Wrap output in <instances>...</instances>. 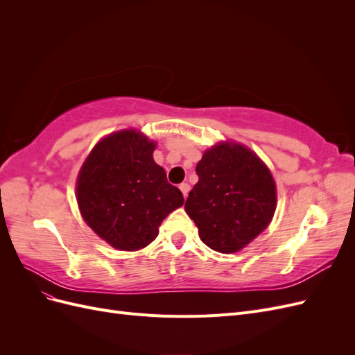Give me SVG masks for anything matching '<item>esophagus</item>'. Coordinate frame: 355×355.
<instances>
[{"instance_id": "34e87169", "label": "esophagus", "mask_w": 355, "mask_h": 355, "mask_svg": "<svg viewBox=\"0 0 355 355\" xmlns=\"http://www.w3.org/2000/svg\"><path fill=\"white\" fill-rule=\"evenodd\" d=\"M179 189L182 191V194H184V197L187 198L188 197V192H189V185L188 184H180Z\"/></svg>"}]
</instances>
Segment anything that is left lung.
<instances>
[{
  "instance_id": "obj_1",
  "label": "left lung",
  "mask_w": 355,
  "mask_h": 355,
  "mask_svg": "<svg viewBox=\"0 0 355 355\" xmlns=\"http://www.w3.org/2000/svg\"><path fill=\"white\" fill-rule=\"evenodd\" d=\"M198 182L185 202L201 241L219 253H235L270 225L275 182L263 161L240 144L220 142L197 164Z\"/></svg>"
}]
</instances>
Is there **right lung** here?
<instances>
[{"mask_svg": "<svg viewBox=\"0 0 355 355\" xmlns=\"http://www.w3.org/2000/svg\"><path fill=\"white\" fill-rule=\"evenodd\" d=\"M155 142L121 130L96 144L77 179L85 223L114 249L135 252L153 243L167 214L184 204L153 153Z\"/></svg>", "mask_w": 355, "mask_h": 355, "instance_id": "obj_1", "label": "right lung"}]
</instances>
